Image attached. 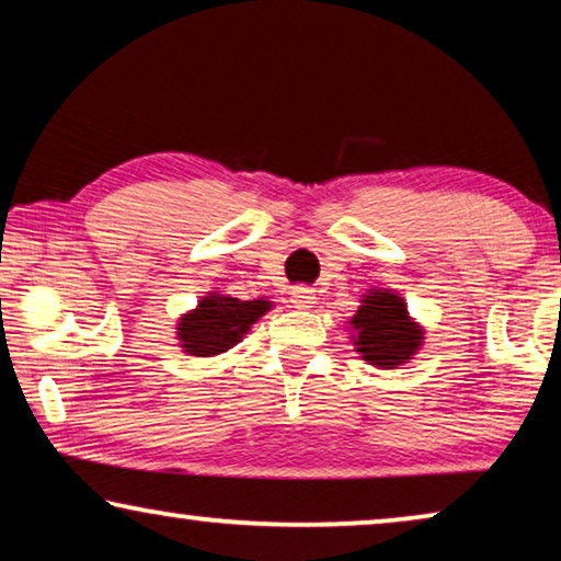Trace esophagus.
<instances>
[{"label": "esophagus", "mask_w": 561, "mask_h": 561, "mask_svg": "<svg viewBox=\"0 0 561 561\" xmlns=\"http://www.w3.org/2000/svg\"><path fill=\"white\" fill-rule=\"evenodd\" d=\"M314 289L312 287H291V305L297 309H309L314 305Z\"/></svg>", "instance_id": "esophagus-1"}]
</instances>
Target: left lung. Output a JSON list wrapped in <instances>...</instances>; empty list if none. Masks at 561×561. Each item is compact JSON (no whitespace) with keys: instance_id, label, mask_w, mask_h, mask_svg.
<instances>
[{"instance_id":"left-lung-1","label":"left lung","mask_w":561,"mask_h":561,"mask_svg":"<svg viewBox=\"0 0 561 561\" xmlns=\"http://www.w3.org/2000/svg\"><path fill=\"white\" fill-rule=\"evenodd\" d=\"M350 328L355 332V347L375 367L390 370L408 360L423 345L421 324L408 314L403 297L390 289H370L365 295Z\"/></svg>"}]
</instances>
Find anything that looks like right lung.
<instances>
[{
    "mask_svg": "<svg viewBox=\"0 0 561 561\" xmlns=\"http://www.w3.org/2000/svg\"><path fill=\"white\" fill-rule=\"evenodd\" d=\"M272 309V302L259 299H237L229 295L201 297L196 309H191L179 320V340L183 353L196 357H214L231 350L249 328Z\"/></svg>",
    "mask_w": 561,
    "mask_h": 561,
    "instance_id": "right-lung-1",
    "label": "right lung"
}]
</instances>
